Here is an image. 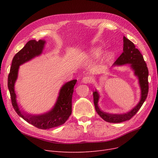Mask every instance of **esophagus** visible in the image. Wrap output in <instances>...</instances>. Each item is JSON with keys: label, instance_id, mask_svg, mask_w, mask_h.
Masks as SVG:
<instances>
[{"label": "esophagus", "instance_id": "esophagus-1", "mask_svg": "<svg viewBox=\"0 0 158 158\" xmlns=\"http://www.w3.org/2000/svg\"><path fill=\"white\" fill-rule=\"evenodd\" d=\"M93 81V79L91 76H85L82 79V82L85 83H91Z\"/></svg>", "mask_w": 158, "mask_h": 158}]
</instances>
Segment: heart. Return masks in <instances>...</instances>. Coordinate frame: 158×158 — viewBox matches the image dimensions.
Returning <instances> with one entry per match:
<instances>
[{"label": "heart", "mask_w": 158, "mask_h": 158, "mask_svg": "<svg viewBox=\"0 0 158 158\" xmlns=\"http://www.w3.org/2000/svg\"><path fill=\"white\" fill-rule=\"evenodd\" d=\"M94 55H95V56H98V55H100L101 51H99V50H95V51L94 52Z\"/></svg>", "instance_id": "heart-1"}]
</instances>
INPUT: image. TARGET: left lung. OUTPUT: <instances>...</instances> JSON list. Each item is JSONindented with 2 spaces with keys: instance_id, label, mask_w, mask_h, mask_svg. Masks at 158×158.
<instances>
[{
  "instance_id": "8db88e82",
  "label": "left lung",
  "mask_w": 158,
  "mask_h": 158,
  "mask_svg": "<svg viewBox=\"0 0 158 158\" xmlns=\"http://www.w3.org/2000/svg\"><path fill=\"white\" fill-rule=\"evenodd\" d=\"M129 63L132 69L135 70V73L139 78V82L142 90L141 100L138 104L131 111L122 114H111L106 113L101 111L98 106V101L99 95L97 92H93L94 102L95 110L98 115L106 122L110 123H121L130 120L135 116L138 110L142 106L146 100L148 92V70L147 64L144 61L143 57L139 50L136 48L135 44L123 36V52L115 61L114 64L122 65Z\"/></svg>"
}]
</instances>
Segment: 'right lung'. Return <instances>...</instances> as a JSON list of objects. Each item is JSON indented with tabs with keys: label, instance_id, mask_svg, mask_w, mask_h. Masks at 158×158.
I'll list each match as a JSON object with an SVG mask.
<instances>
[{
	"label": "right lung",
	"instance_id": "add662e5",
	"mask_svg": "<svg viewBox=\"0 0 158 158\" xmlns=\"http://www.w3.org/2000/svg\"><path fill=\"white\" fill-rule=\"evenodd\" d=\"M45 43V40H42L29 41L14 56L7 79V86L15 111L24 120L41 129H48L60 126L68 120L72 113V98L73 87L77 82L76 79L72 80L63 85L60 90V95L54 107L50 112L38 116L28 115L20 112L16 104L14 90V85L17 78L19 67L23 63L40 55L42 52Z\"/></svg>",
	"mask_w": 158,
	"mask_h": 158
}]
</instances>
